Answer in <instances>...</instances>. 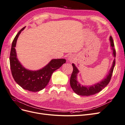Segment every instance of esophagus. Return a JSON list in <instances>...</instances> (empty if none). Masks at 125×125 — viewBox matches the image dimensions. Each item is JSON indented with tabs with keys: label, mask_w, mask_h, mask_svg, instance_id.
<instances>
[{
	"label": "esophagus",
	"mask_w": 125,
	"mask_h": 125,
	"mask_svg": "<svg viewBox=\"0 0 125 125\" xmlns=\"http://www.w3.org/2000/svg\"><path fill=\"white\" fill-rule=\"evenodd\" d=\"M68 60H69V61H73V56L72 55H70L68 56Z\"/></svg>",
	"instance_id": "esophagus-1"
}]
</instances>
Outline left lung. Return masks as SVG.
Wrapping results in <instances>:
<instances>
[{"label": "left lung", "mask_w": 125, "mask_h": 125, "mask_svg": "<svg viewBox=\"0 0 125 125\" xmlns=\"http://www.w3.org/2000/svg\"><path fill=\"white\" fill-rule=\"evenodd\" d=\"M109 40H110L111 42V46L112 47L113 54L115 57L116 51L114 47V41H113V38L111 36L109 37ZM72 65L73 67V71L71 74L70 80V86L72 89L78 95L81 96H90L99 93L109 83L111 79L113 70H114L115 65V59L113 60L112 67L109 70L108 74L106 77V78L101 81L98 82L97 83L91 86L82 85L77 81V74L79 71L74 63L72 64Z\"/></svg>", "instance_id": "obj_1"}]
</instances>
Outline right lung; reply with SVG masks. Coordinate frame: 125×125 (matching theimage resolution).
I'll return each instance as SVG.
<instances>
[{
	"label": "right lung",
	"instance_id": "add662e5",
	"mask_svg": "<svg viewBox=\"0 0 125 125\" xmlns=\"http://www.w3.org/2000/svg\"><path fill=\"white\" fill-rule=\"evenodd\" d=\"M24 28H22L17 33L12 42L10 54L11 73L14 81L22 88L30 91L37 92L45 88L53 72L65 63L66 59H52L46 66L39 70L32 71L25 69L19 62L15 49L18 37Z\"/></svg>",
	"mask_w": 125,
	"mask_h": 125
}]
</instances>
